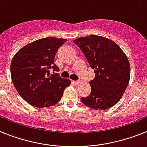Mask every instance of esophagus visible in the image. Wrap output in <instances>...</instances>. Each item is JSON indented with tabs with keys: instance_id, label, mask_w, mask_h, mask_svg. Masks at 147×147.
Returning a JSON list of instances; mask_svg holds the SVG:
<instances>
[{
	"instance_id": "34e87169",
	"label": "esophagus",
	"mask_w": 147,
	"mask_h": 147,
	"mask_svg": "<svg viewBox=\"0 0 147 147\" xmlns=\"http://www.w3.org/2000/svg\"><path fill=\"white\" fill-rule=\"evenodd\" d=\"M73 83L75 84V85H78V84H81V80H78V81H74Z\"/></svg>"
}]
</instances>
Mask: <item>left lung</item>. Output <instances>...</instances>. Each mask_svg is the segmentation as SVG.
<instances>
[{
	"label": "left lung",
	"mask_w": 147,
	"mask_h": 147,
	"mask_svg": "<svg viewBox=\"0 0 147 147\" xmlns=\"http://www.w3.org/2000/svg\"><path fill=\"white\" fill-rule=\"evenodd\" d=\"M92 69L95 78L89 81L91 93L81 97L84 105L95 110L111 108L120 100L130 78V66L124 52L114 41L91 35L74 40Z\"/></svg>",
	"instance_id": "1"
}]
</instances>
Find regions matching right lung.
Returning a JSON list of instances; mask_svg holds the SVG:
<instances>
[{
    "label": "right lung",
    "instance_id": "1",
    "mask_svg": "<svg viewBox=\"0 0 147 147\" xmlns=\"http://www.w3.org/2000/svg\"><path fill=\"white\" fill-rule=\"evenodd\" d=\"M66 39L52 37L30 43L15 55L11 62V78L24 100L38 108L55 105L61 100L71 81L60 77L55 64L58 48ZM53 70V74H50Z\"/></svg>",
    "mask_w": 147,
    "mask_h": 147
}]
</instances>
